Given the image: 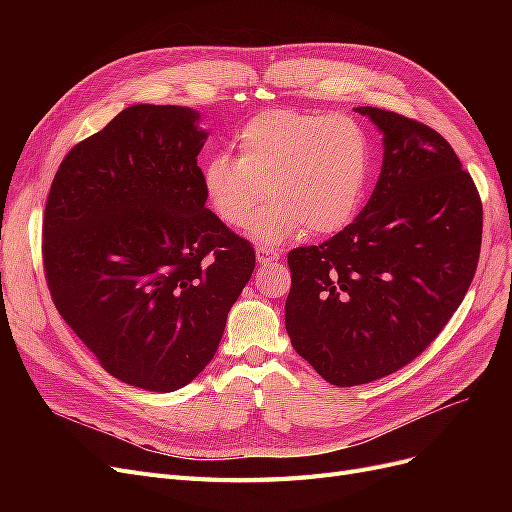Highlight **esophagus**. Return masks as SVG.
Returning <instances> with one entry per match:
<instances>
[{
  "label": "esophagus",
  "mask_w": 512,
  "mask_h": 512,
  "mask_svg": "<svg viewBox=\"0 0 512 512\" xmlns=\"http://www.w3.org/2000/svg\"><path fill=\"white\" fill-rule=\"evenodd\" d=\"M256 258L260 265H269V262H275L277 258H280V254H277V250H273V247L260 245V247H256Z\"/></svg>",
  "instance_id": "obj_1"
}]
</instances>
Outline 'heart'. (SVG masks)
Masks as SVG:
<instances>
[{
    "label": "heart",
    "instance_id": "obj_1",
    "mask_svg": "<svg viewBox=\"0 0 512 512\" xmlns=\"http://www.w3.org/2000/svg\"><path fill=\"white\" fill-rule=\"evenodd\" d=\"M239 158L213 156L203 168L207 203L232 228L254 218L260 241L277 243L297 230L333 235L359 213L371 175V141L348 115L271 108L237 132Z\"/></svg>",
    "mask_w": 512,
    "mask_h": 512
}]
</instances>
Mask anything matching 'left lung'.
<instances>
[{
    "label": "left lung",
    "mask_w": 512,
    "mask_h": 512,
    "mask_svg": "<svg viewBox=\"0 0 512 512\" xmlns=\"http://www.w3.org/2000/svg\"><path fill=\"white\" fill-rule=\"evenodd\" d=\"M384 134L382 170L356 220L288 254L292 348L335 386L367 384L414 361L474 280L483 203L446 138L359 106Z\"/></svg>",
    "instance_id": "obj_1"
}]
</instances>
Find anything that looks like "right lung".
<instances>
[{"mask_svg": "<svg viewBox=\"0 0 512 512\" xmlns=\"http://www.w3.org/2000/svg\"><path fill=\"white\" fill-rule=\"evenodd\" d=\"M134 104L59 164L42 220L57 312L117 380L170 393L213 359L256 254L205 207L207 132Z\"/></svg>", "mask_w": 512, "mask_h": 512, "instance_id": "1", "label": "right lung"}]
</instances>
